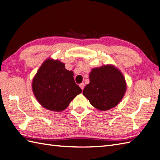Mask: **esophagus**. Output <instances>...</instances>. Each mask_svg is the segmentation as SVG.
<instances>
[{
  "instance_id": "1",
  "label": "esophagus",
  "mask_w": 160,
  "mask_h": 160,
  "mask_svg": "<svg viewBox=\"0 0 160 160\" xmlns=\"http://www.w3.org/2000/svg\"><path fill=\"white\" fill-rule=\"evenodd\" d=\"M84 86H85V85H84V83H81V84H80V87L81 88V89H82V90H83L84 89Z\"/></svg>"
}]
</instances>
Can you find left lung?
<instances>
[{"label":"left lung","instance_id":"1","mask_svg":"<svg viewBox=\"0 0 160 160\" xmlns=\"http://www.w3.org/2000/svg\"><path fill=\"white\" fill-rule=\"evenodd\" d=\"M89 80L83 95L93 107L100 111H107L117 106L127 90L123 74L111 64L94 68L89 74Z\"/></svg>","mask_w":160,"mask_h":160}]
</instances>
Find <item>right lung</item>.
Here are the masks:
<instances>
[{
  "mask_svg": "<svg viewBox=\"0 0 160 160\" xmlns=\"http://www.w3.org/2000/svg\"><path fill=\"white\" fill-rule=\"evenodd\" d=\"M32 90L43 107L53 111H62L71 101L82 92L75 82L73 72L65 69L64 64L48 58L39 68L33 79Z\"/></svg>",
  "mask_w": 160,
  "mask_h": 160,
  "instance_id": "1",
  "label": "right lung"
}]
</instances>
